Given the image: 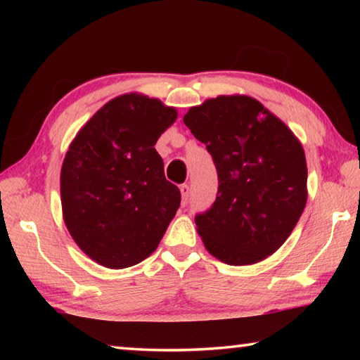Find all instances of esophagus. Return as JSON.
<instances>
[{
    "instance_id": "34e87169",
    "label": "esophagus",
    "mask_w": 360,
    "mask_h": 360,
    "mask_svg": "<svg viewBox=\"0 0 360 360\" xmlns=\"http://www.w3.org/2000/svg\"><path fill=\"white\" fill-rule=\"evenodd\" d=\"M188 197H191V187L187 184L181 186V198H182V206H186L188 203Z\"/></svg>"
}]
</instances>
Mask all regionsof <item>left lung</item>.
<instances>
[{
    "label": "left lung",
    "instance_id": "8db88e82",
    "mask_svg": "<svg viewBox=\"0 0 360 360\" xmlns=\"http://www.w3.org/2000/svg\"><path fill=\"white\" fill-rule=\"evenodd\" d=\"M182 120L206 144L217 169L216 202L195 216L206 251L235 266L257 264L276 252L307 205L302 143L248 95L210 98L188 109Z\"/></svg>",
    "mask_w": 360,
    "mask_h": 360
}]
</instances>
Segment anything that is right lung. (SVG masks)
<instances>
[{"label":"right lung","mask_w":360,"mask_h":360,"mask_svg":"<svg viewBox=\"0 0 360 360\" xmlns=\"http://www.w3.org/2000/svg\"><path fill=\"white\" fill-rule=\"evenodd\" d=\"M176 108L143 94L115 96L89 119L60 173L63 221L84 254L120 270L155 251L181 203L155 150Z\"/></svg>","instance_id":"add662e5"}]
</instances>
